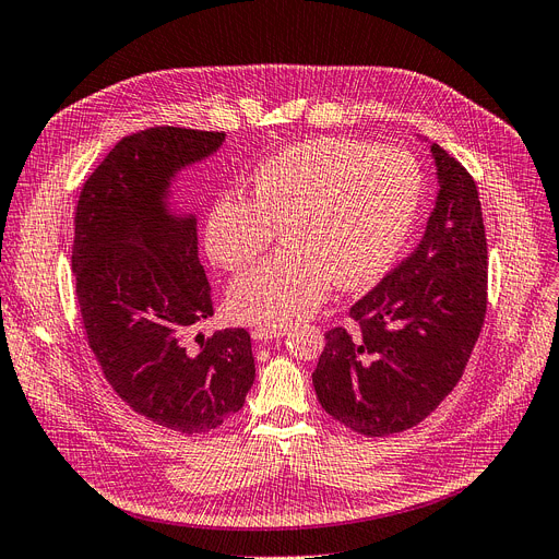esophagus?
Here are the masks:
<instances>
[{
    "instance_id": "obj_1",
    "label": "esophagus",
    "mask_w": 559,
    "mask_h": 559,
    "mask_svg": "<svg viewBox=\"0 0 559 559\" xmlns=\"http://www.w3.org/2000/svg\"><path fill=\"white\" fill-rule=\"evenodd\" d=\"M287 334V326H255L251 336L253 341H274Z\"/></svg>"
}]
</instances>
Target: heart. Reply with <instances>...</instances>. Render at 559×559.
<instances>
[{
	"label": "heart",
	"instance_id": "b5f03b06",
	"mask_svg": "<svg viewBox=\"0 0 559 559\" xmlns=\"http://www.w3.org/2000/svg\"><path fill=\"white\" fill-rule=\"evenodd\" d=\"M421 186L409 152L353 138L304 140L266 158L243 198L216 200L204 223L206 255L230 272L276 230L285 246L230 283L227 316L287 326L318 311L334 281L345 290L378 281L415 223Z\"/></svg>",
	"mask_w": 559,
	"mask_h": 559
}]
</instances>
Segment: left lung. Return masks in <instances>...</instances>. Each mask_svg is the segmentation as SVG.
Segmentation results:
<instances>
[{"label": "left lung", "mask_w": 559, "mask_h": 559, "mask_svg": "<svg viewBox=\"0 0 559 559\" xmlns=\"http://www.w3.org/2000/svg\"><path fill=\"white\" fill-rule=\"evenodd\" d=\"M440 193L421 243L334 326L313 386L326 415L366 438L421 424L463 378L488 306V248L477 183L440 144Z\"/></svg>", "instance_id": "obj_1"}]
</instances>
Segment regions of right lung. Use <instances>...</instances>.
Instances as JSON below:
<instances>
[{
  "instance_id": "1",
  "label": "right lung",
  "mask_w": 559,
  "mask_h": 559,
  "mask_svg": "<svg viewBox=\"0 0 559 559\" xmlns=\"http://www.w3.org/2000/svg\"><path fill=\"white\" fill-rule=\"evenodd\" d=\"M225 133L152 127L121 138L82 186L71 264L87 343L103 378L135 415L179 436L218 428L255 380L251 336L193 334L214 313L195 218L165 210L183 165Z\"/></svg>"
}]
</instances>
